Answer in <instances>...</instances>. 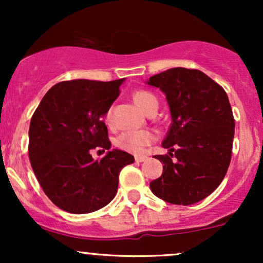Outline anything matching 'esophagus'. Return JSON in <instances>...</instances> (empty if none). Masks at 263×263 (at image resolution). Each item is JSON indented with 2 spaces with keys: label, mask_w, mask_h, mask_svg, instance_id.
<instances>
[{
  "label": "esophagus",
  "mask_w": 263,
  "mask_h": 263,
  "mask_svg": "<svg viewBox=\"0 0 263 263\" xmlns=\"http://www.w3.org/2000/svg\"><path fill=\"white\" fill-rule=\"evenodd\" d=\"M135 159H136V162H144L147 159V157L146 156H136Z\"/></svg>",
  "instance_id": "34e87169"
}]
</instances>
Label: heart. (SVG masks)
I'll use <instances>...</instances> for the list:
<instances>
[{
	"label": "heart",
	"mask_w": 263,
	"mask_h": 263,
	"mask_svg": "<svg viewBox=\"0 0 263 263\" xmlns=\"http://www.w3.org/2000/svg\"><path fill=\"white\" fill-rule=\"evenodd\" d=\"M134 101L142 111L146 112L148 108L156 104L157 99L153 93L148 91H137L134 93ZM106 122H111V110H108L105 115ZM156 136L148 129H141V131H126L122 132L116 138V146L126 152L134 153V155H141L155 141Z\"/></svg>",
	"instance_id": "heart-1"
}]
</instances>
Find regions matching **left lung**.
<instances>
[{"instance_id": "8db88e82", "label": "left lung", "mask_w": 263, "mask_h": 263, "mask_svg": "<svg viewBox=\"0 0 263 263\" xmlns=\"http://www.w3.org/2000/svg\"><path fill=\"white\" fill-rule=\"evenodd\" d=\"M147 84L164 92L172 117L162 142L170 152L155 157L163 173L151 190L171 204L198 203L218 188L231 161L235 120L228 95L197 69H168Z\"/></svg>"}]
</instances>
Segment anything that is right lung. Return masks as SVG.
Returning a JSON list of instances; mask_svg holds the SVG:
<instances>
[{
    "label": "right lung",
    "mask_w": 263,
    "mask_h": 263,
    "mask_svg": "<svg viewBox=\"0 0 263 263\" xmlns=\"http://www.w3.org/2000/svg\"><path fill=\"white\" fill-rule=\"evenodd\" d=\"M125 79L62 81L48 90L29 125V161L45 195L62 210L87 214L115 198L119 174L135 162L111 149L104 117ZM108 149L100 161L89 151Z\"/></svg>",
    "instance_id": "obj_1"
}]
</instances>
